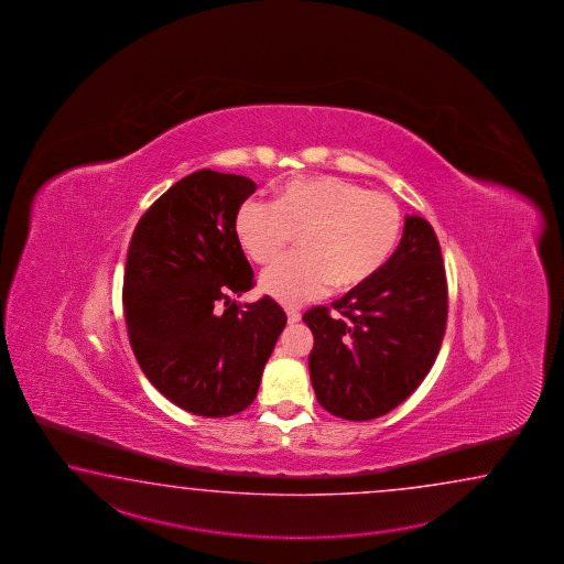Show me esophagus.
<instances>
[{
    "mask_svg": "<svg viewBox=\"0 0 564 564\" xmlns=\"http://www.w3.org/2000/svg\"><path fill=\"white\" fill-rule=\"evenodd\" d=\"M286 316H288V323H290V324L299 323V321H300V312L288 311Z\"/></svg>",
    "mask_w": 564,
    "mask_h": 564,
    "instance_id": "34e87169",
    "label": "esophagus"
}]
</instances>
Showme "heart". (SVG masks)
<instances>
[{"label":"heart","mask_w":564,"mask_h":564,"mask_svg":"<svg viewBox=\"0 0 564 564\" xmlns=\"http://www.w3.org/2000/svg\"><path fill=\"white\" fill-rule=\"evenodd\" d=\"M300 252L268 268L260 288L290 306L318 299L335 284L350 290L383 268L401 236V209L384 193L340 177H300L276 204L246 199L236 236L256 264H270L299 234Z\"/></svg>","instance_id":"obj_1"}]
</instances>
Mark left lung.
<instances>
[{
  "mask_svg": "<svg viewBox=\"0 0 564 564\" xmlns=\"http://www.w3.org/2000/svg\"><path fill=\"white\" fill-rule=\"evenodd\" d=\"M326 306L311 308L308 357L318 403L336 417L369 421L403 403L442 347L447 282L430 221L405 217L395 253L375 276Z\"/></svg>",
  "mask_w": 564,
  "mask_h": 564,
  "instance_id": "1",
  "label": "left lung"
}]
</instances>
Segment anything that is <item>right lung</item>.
<instances>
[{
  "label": "right lung",
  "instance_id": "obj_1",
  "mask_svg": "<svg viewBox=\"0 0 564 564\" xmlns=\"http://www.w3.org/2000/svg\"><path fill=\"white\" fill-rule=\"evenodd\" d=\"M256 183L195 171L139 219L122 302L144 377L177 408L228 417L252 405L286 314L270 296L238 304L253 286L236 214Z\"/></svg>",
  "mask_w": 564,
  "mask_h": 564
}]
</instances>
